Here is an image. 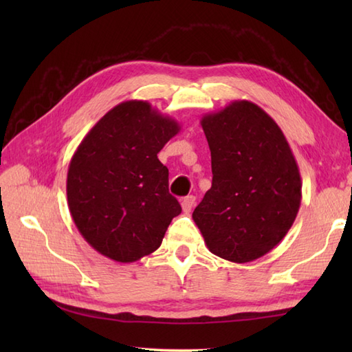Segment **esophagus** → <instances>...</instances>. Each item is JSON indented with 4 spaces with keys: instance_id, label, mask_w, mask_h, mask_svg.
Returning a JSON list of instances; mask_svg holds the SVG:
<instances>
[{
    "instance_id": "34e87169",
    "label": "esophagus",
    "mask_w": 352,
    "mask_h": 352,
    "mask_svg": "<svg viewBox=\"0 0 352 352\" xmlns=\"http://www.w3.org/2000/svg\"><path fill=\"white\" fill-rule=\"evenodd\" d=\"M195 197L193 195H189V197H186V198H183V201H182V207H183V212L184 213H189L192 208H193V206H195Z\"/></svg>"
}]
</instances>
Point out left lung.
I'll use <instances>...</instances> for the list:
<instances>
[{
	"instance_id": "1",
	"label": "left lung",
	"mask_w": 352,
	"mask_h": 352,
	"mask_svg": "<svg viewBox=\"0 0 352 352\" xmlns=\"http://www.w3.org/2000/svg\"><path fill=\"white\" fill-rule=\"evenodd\" d=\"M212 188L192 218L214 256L233 263L278 245L301 206V175L281 129L257 104L236 100L201 118Z\"/></svg>"
}]
</instances>
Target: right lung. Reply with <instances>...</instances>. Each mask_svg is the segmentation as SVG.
<instances>
[{
  "instance_id": "add662e5",
  "label": "right lung",
  "mask_w": 352,
  "mask_h": 352,
  "mask_svg": "<svg viewBox=\"0 0 352 352\" xmlns=\"http://www.w3.org/2000/svg\"><path fill=\"white\" fill-rule=\"evenodd\" d=\"M182 130L148 101L109 110L74 153L66 178L71 216L80 234L104 257L133 263L162 245L182 213L168 189L160 149Z\"/></svg>"
}]
</instances>
